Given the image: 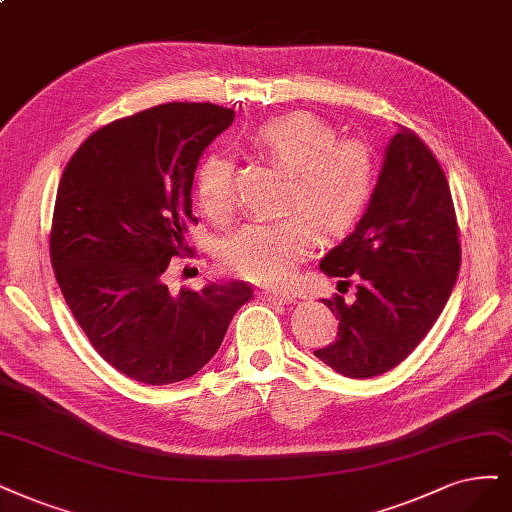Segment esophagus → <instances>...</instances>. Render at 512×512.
Masks as SVG:
<instances>
[{
    "instance_id": "1",
    "label": "esophagus",
    "mask_w": 512,
    "mask_h": 512,
    "mask_svg": "<svg viewBox=\"0 0 512 512\" xmlns=\"http://www.w3.org/2000/svg\"><path fill=\"white\" fill-rule=\"evenodd\" d=\"M260 296L264 301H273V303H292L294 294L290 292H281V290H262Z\"/></svg>"
}]
</instances>
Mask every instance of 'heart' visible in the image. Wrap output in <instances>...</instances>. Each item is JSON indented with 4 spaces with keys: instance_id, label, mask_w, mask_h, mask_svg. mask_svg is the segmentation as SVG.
<instances>
[{
    "instance_id": "1",
    "label": "heart",
    "mask_w": 512,
    "mask_h": 512,
    "mask_svg": "<svg viewBox=\"0 0 512 512\" xmlns=\"http://www.w3.org/2000/svg\"><path fill=\"white\" fill-rule=\"evenodd\" d=\"M254 144L271 163L292 173L281 207L292 216L245 226L226 243L224 264L254 284L279 286L311 252L313 228L334 239L358 224L375 195L379 158L364 139H341L332 125L307 112L262 122ZM233 173V163L218 152L197 165L195 195L211 220L233 216Z\"/></svg>"
}]
</instances>
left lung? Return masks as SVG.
<instances>
[{"label":"left lung","mask_w":512,"mask_h":512,"mask_svg":"<svg viewBox=\"0 0 512 512\" xmlns=\"http://www.w3.org/2000/svg\"><path fill=\"white\" fill-rule=\"evenodd\" d=\"M462 262L460 226L449 182L434 152L411 129L385 150L383 169L356 231L330 250L320 269L356 284V301L322 298L337 315L334 343L313 354L337 373H387L426 337L445 309Z\"/></svg>","instance_id":"obj_1"}]
</instances>
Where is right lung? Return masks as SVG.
<instances>
[{
    "mask_svg": "<svg viewBox=\"0 0 512 512\" xmlns=\"http://www.w3.org/2000/svg\"><path fill=\"white\" fill-rule=\"evenodd\" d=\"M233 120L214 103L156 105L88 135L63 169L52 269L97 354L139 383L195 375L254 296L245 281L178 294L165 284L171 258L190 254L199 158Z\"/></svg>",
    "mask_w": 512,
    "mask_h": 512,
    "instance_id": "1",
    "label": "right lung"
}]
</instances>
